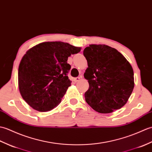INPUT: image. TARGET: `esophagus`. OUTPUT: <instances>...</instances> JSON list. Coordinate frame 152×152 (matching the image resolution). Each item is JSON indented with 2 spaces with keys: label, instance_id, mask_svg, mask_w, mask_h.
Here are the masks:
<instances>
[{
  "label": "esophagus",
  "instance_id": "obj_1",
  "mask_svg": "<svg viewBox=\"0 0 152 152\" xmlns=\"http://www.w3.org/2000/svg\"><path fill=\"white\" fill-rule=\"evenodd\" d=\"M80 79H81V77H76V78H75L74 80H75V82H78V81H79Z\"/></svg>",
  "mask_w": 152,
  "mask_h": 152
}]
</instances>
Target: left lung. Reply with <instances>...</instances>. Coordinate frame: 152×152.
Masks as SVG:
<instances>
[{
	"instance_id": "left-lung-1",
	"label": "left lung",
	"mask_w": 152,
	"mask_h": 152,
	"mask_svg": "<svg viewBox=\"0 0 152 152\" xmlns=\"http://www.w3.org/2000/svg\"><path fill=\"white\" fill-rule=\"evenodd\" d=\"M83 55L88 66L84 73L89 83L85 94L86 103L103 114L121 109L127 102L134 86L130 63L118 50L106 45H90Z\"/></svg>"
}]
</instances>
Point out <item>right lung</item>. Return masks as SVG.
I'll use <instances>...</instances> for the list:
<instances>
[{
  "instance_id": "obj_1",
  "label": "right lung",
  "mask_w": 152,
  "mask_h": 152,
  "mask_svg": "<svg viewBox=\"0 0 152 152\" xmlns=\"http://www.w3.org/2000/svg\"><path fill=\"white\" fill-rule=\"evenodd\" d=\"M81 48L62 42H43L28 49L18 69L20 94L32 109H53L61 102L72 81L67 77V58Z\"/></svg>"
}]
</instances>
